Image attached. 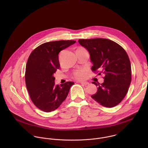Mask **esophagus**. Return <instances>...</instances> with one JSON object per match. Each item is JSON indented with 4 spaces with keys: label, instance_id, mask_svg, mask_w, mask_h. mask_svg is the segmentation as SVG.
Listing matches in <instances>:
<instances>
[{
    "label": "esophagus",
    "instance_id": "34e87169",
    "mask_svg": "<svg viewBox=\"0 0 148 148\" xmlns=\"http://www.w3.org/2000/svg\"><path fill=\"white\" fill-rule=\"evenodd\" d=\"M80 84H82V85H86L88 84L89 83L88 82H80Z\"/></svg>",
    "mask_w": 148,
    "mask_h": 148
}]
</instances>
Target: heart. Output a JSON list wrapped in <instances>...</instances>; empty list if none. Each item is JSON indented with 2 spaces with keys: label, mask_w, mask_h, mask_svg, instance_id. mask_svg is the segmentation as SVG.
Returning a JSON list of instances; mask_svg holds the SVG:
<instances>
[{
  "label": "heart",
  "mask_w": 148,
  "mask_h": 148,
  "mask_svg": "<svg viewBox=\"0 0 148 148\" xmlns=\"http://www.w3.org/2000/svg\"><path fill=\"white\" fill-rule=\"evenodd\" d=\"M85 76H86L85 72L83 69L77 70L73 74V78L78 80H82L84 79Z\"/></svg>",
  "instance_id": "heart-1"
}]
</instances>
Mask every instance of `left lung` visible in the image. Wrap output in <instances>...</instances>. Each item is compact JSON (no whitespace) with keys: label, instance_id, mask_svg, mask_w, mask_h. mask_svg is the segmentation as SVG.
<instances>
[{"label":"left lung","instance_id":"1","mask_svg":"<svg viewBox=\"0 0 148 148\" xmlns=\"http://www.w3.org/2000/svg\"><path fill=\"white\" fill-rule=\"evenodd\" d=\"M80 44L89 53L92 70H100L104 75V83H96V93L91 97L100 105L112 108L125 97L131 83V65L125 49L106 39H79Z\"/></svg>","mask_w":148,"mask_h":148}]
</instances>
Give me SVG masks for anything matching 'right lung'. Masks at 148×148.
Listing matches in <instances>:
<instances>
[{
  "mask_svg": "<svg viewBox=\"0 0 148 148\" xmlns=\"http://www.w3.org/2000/svg\"><path fill=\"white\" fill-rule=\"evenodd\" d=\"M76 42L59 40L45 42L35 48L28 58L25 73L26 87L34 105L44 112H49L58 108L75 84L68 82L55 85L53 74L60 68L59 52Z\"/></svg>",
  "mask_w": 148,
  "mask_h": 148,
  "instance_id": "add662e5",
  "label": "right lung"
}]
</instances>
